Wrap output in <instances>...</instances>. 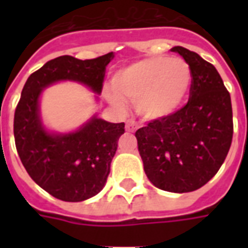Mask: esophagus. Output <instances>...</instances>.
Instances as JSON below:
<instances>
[{"label":"esophagus","instance_id":"1","mask_svg":"<svg viewBox=\"0 0 248 248\" xmlns=\"http://www.w3.org/2000/svg\"><path fill=\"white\" fill-rule=\"evenodd\" d=\"M137 127H138V124H137L135 121H133V119L127 121V124H126V131L133 133V131H135V130H137Z\"/></svg>","mask_w":248,"mask_h":248}]
</instances>
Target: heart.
Here are the masks:
<instances>
[{"instance_id":"obj_1","label":"heart","mask_w":248,"mask_h":248,"mask_svg":"<svg viewBox=\"0 0 248 248\" xmlns=\"http://www.w3.org/2000/svg\"><path fill=\"white\" fill-rule=\"evenodd\" d=\"M191 70L181 58L155 56L131 63L113 77L115 93L108 99L121 106L133 101L138 113L147 119L165 118L185 102L191 86Z\"/></svg>"}]
</instances>
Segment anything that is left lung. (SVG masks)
<instances>
[{"label": "left lung", "mask_w": 248, "mask_h": 248, "mask_svg": "<svg viewBox=\"0 0 248 248\" xmlns=\"http://www.w3.org/2000/svg\"><path fill=\"white\" fill-rule=\"evenodd\" d=\"M191 70L190 98L169 117L137 130L138 150L149 181L161 190L190 192L218 172L232 140L230 93L217 69L202 57L175 46Z\"/></svg>", "instance_id": "obj_1"}]
</instances>
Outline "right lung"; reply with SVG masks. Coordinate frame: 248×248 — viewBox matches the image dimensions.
I'll return each instance as SVG.
<instances>
[{"label":"right lung","instance_id":"obj_1","mask_svg":"<svg viewBox=\"0 0 248 248\" xmlns=\"http://www.w3.org/2000/svg\"><path fill=\"white\" fill-rule=\"evenodd\" d=\"M113 53L93 60L57 57L30 74L14 113V140L30 178L45 191L65 202H81L101 191L110 163L124 133V124L93 117L69 134H50L41 124L38 99L42 90L58 81L81 82L102 92L106 66Z\"/></svg>","mask_w":248,"mask_h":248}]
</instances>
